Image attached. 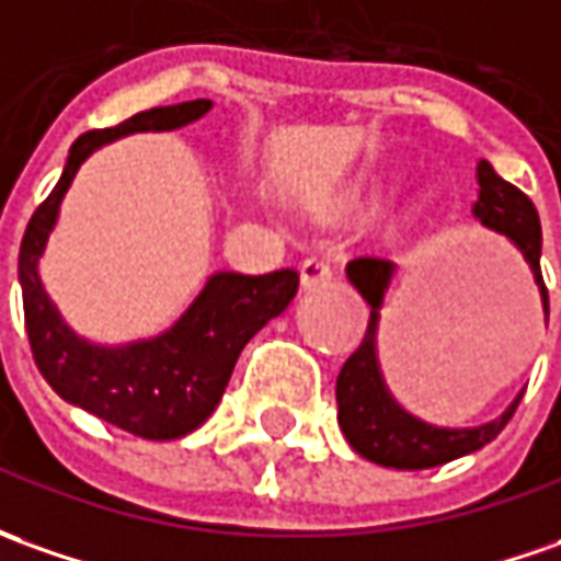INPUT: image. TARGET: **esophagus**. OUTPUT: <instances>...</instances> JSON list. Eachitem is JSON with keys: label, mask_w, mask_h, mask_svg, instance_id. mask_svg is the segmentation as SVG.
<instances>
[{"label": "esophagus", "mask_w": 561, "mask_h": 561, "mask_svg": "<svg viewBox=\"0 0 561 561\" xmlns=\"http://www.w3.org/2000/svg\"><path fill=\"white\" fill-rule=\"evenodd\" d=\"M331 279H334V264L329 257H307L300 264V285L307 291H316V288H329Z\"/></svg>", "instance_id": "34e87169"}]
</instances>
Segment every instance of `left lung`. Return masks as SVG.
I'll list each match as a JSON object with an SVG mask.
<instances>
[{
    "label": "left lung",
    "mask_w": 561,
    "mask_h": 561,
    "mask_svg": "<svg viewBox=\"0 0 561 561\" xmlns=\"http://www.w3.org/2000/svg\"><path fill=\"white\" fill-rule=\"evenodd\" d=\"M476 181H479V199L472 205V217L482 220L489 230L506 236L519 249L535 276L543 316H550V297L540 276V217L535 205L519 186L506 184L485 159L476 165ZM392 273H396L392 261L371 254L346 264V279L365 297L371 316L359 350L344 362L337 375V424L344 430L346 442L365 460H375L392 470H430L455 457L472 455L485 448L491 439H497V433L510 424L522 396L513 399V405L501 417L479 426H433L402 409L387 390V380L380 375V362H377V325H380V307Z\"/></svg>",
    "instance_id": "1"
}]
</instances>
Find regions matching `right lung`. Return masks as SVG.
I'll return each mask as SVG.
<instances>
[{
	"mask_svg": "<svg viewBox=\"0 0 561 561\" xmlns=\"http://www.w3.org/2000/svg\"><path fill=\"white\" fill-rule=\"evenodd\" d=\"M208 110L211 101L152 106L116 128L76 137L60 181L26 224L18 257L26 337L42 377L70 405H79L140 439H181L208 421L230 383L242 346L297 295V273H211L196 300L171 329L131 344L104 346L79 337L60 319L48 291L42 288L39 257L55 230L60 202L91 152L135 131L184 128L202 119Z\"/></svg>",
	"mask_w": 561,
	"mask_h": 561,
	"instance_id": "obj_1",
	"label": "right lung"
}]
</instances>
